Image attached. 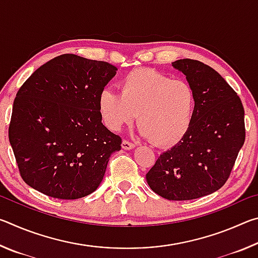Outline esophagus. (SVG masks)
I'll use <instances>...</instances> for the list:
<instances>
[{
	"instance_id": "1",
	"label": "esophagus",
	"mask_w": 258,
	"mask_h": 258,
	"mask_svg": "<svg viewBox=\"0 0 258 258\" xmlns=\"http://www.w3.org/2000/svg\"><path fill=\"white\" fill-rule=\"evenodd\" d=\"M134 147L135 146L133 145V143L126 141V140H123V142H121V148H123L124 150H131V149H133Z\"/></svg>"
}]
</instances>
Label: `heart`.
Wrapping results in <instances>:
<instances>
[{"instance_id": "b5f03b06", "label": "heart", "mask_w": 258, "mask_h": 258, "mask_svg": "<svg viewBox=\"0 0 258 258\" xmlns=\"http://www.w3.org/2000/svg\"><path fill=\"white\" fill-rule=\"evenodd\" d=\"M120 93L104 87L98 107L103 124L119 131L138 113L140 132L155 146L172 147L189 132L196 110L194 87L154 69H135L120 81Z\"/></svg>"}]
</instances>
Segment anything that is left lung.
Masks as SVG:
<instances>
[{"mask_svg":"<svg viewBox=\"0 0 258 258\" xmlns=\"http://www.w3.org/2000/svg\"><path fill=\"white\" fill-rule=\"evenodd\" d=\"M182 72L196 93L189 132L163 152L147 173L151 190L168 200H191L224 185L244 142L241 100L220 74L198 60L180 59Z\"/></svg>","mask_w":258,"mask_h":258,"instance_id":"obj_1","label":"left lung"}]
</instances>
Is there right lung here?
<instances>
[{"label": "right lung", "mask_w": 258, "mask_h": 258, "mask_svg": "<svg viewBox=\"0 0 258 258\" xmlns=\"http://www.w3.org/2000/svg\"><path fill=\"white\" fill-rule=\"evenodd\" d=\"M117 68L62 54L36 69L20 87L9 140L20 175L33 189L78 199L98 189L121 139L101 123L98 98Z\"/></svg>", "instance_id": "right-lung-1"}]
</instances>
